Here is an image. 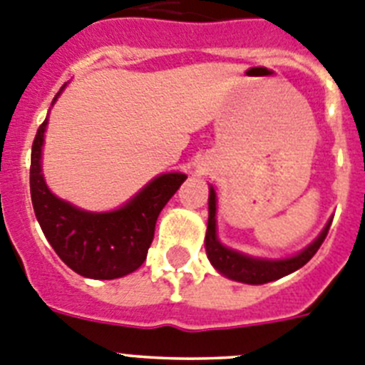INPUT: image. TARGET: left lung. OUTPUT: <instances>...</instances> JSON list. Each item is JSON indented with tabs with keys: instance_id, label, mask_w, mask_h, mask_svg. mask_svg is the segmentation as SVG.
<instances>
[{
	"instance_id": "obj_1",
	"label": "left lung",
	"mask_w": 365,
	"mask_h": 365,
	"mask_svg": "<svg viewBox=\"0 0 365 365\" xmlns=\"http://www.w3.org/2000/svg\"><path fill=\"white\" fill-rule=\"evenodd\" d=\"M216 192L211 187V195H209V222H207V235H205V251L211 264L218 269L222 274L227 278H232L236 282H244V284H267V282L278 280V278L291 274L297 269L304 267L307 262L317 255L320 245L324 244L327 232H329L331 222L327 223L326 229L320 232L317 240L309 247L298 252L293 258H285V260H258L251 258L242 252H236L232 249L223 247L216 238Z\"/></svg>"
}]
</instances>
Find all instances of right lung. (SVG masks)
Wrapping results in <instances>:
<instances>
[{"label": "right lung", "mask_w": 365, "mask_h": 365, "mask_svg": "<svg viewBox=\"0 0 365 365\" xmlns=\"http://www.w3.org/2000/svg\"><path fill=\"white\" fill-rule=\"evenodd\" d=\"M45 125L47 120L39 125L32 143L31 198L48 244L72 271L85 278L113 280L136 271L153 244L158 215L187 176L169 173L154 178L118 211H80L56 198L45 185L39 163Z\"/></svg>", "instance_id": "add662e5"}]
</instances>
